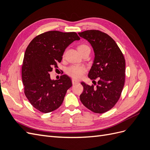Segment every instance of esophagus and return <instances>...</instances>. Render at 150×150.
<instances>
[{"label":"esophagus","instance_id":"34e87169","mask_svg":"<svg viewBox=\"0 0 150 150\" xmlns=\"http://www.w3.org/2000/svg\"><path fill=\"white\" fill-rule=\"evenodd\" d=\"M72 84L74 85V84H77V83H78V81L75 80V79H72Z\"/></svg>","mask_w":150,"mask_h":150}]
</instances>
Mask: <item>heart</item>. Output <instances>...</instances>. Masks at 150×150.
I'll return each instance as SVG.
<instances>
[{
	"mask_svg": "<svg viewBox=\"0 0 150 150\" xmlns=\"http://www.w3.org/2000/svg\"><path fill=\"white\" fill-rule=\"evenodd\" d=\"M78 52L81 54L86 50H90L88 46L86 44H81L77 47ZM86 71V68L83 66H71L66 70L67 75L74 79H80Z\"/></svg>",
	"mask_w": 150,
	"mask_h": 150,
	"instance_id": "obj_1",
	"label": "heart"
}]
</instances>
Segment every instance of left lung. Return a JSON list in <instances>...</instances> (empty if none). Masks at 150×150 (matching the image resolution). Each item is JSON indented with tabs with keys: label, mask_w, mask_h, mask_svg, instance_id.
Returning <instances> with one entry per match:
<instances>
[{
	"label": "left lung",
	"mask_w": 150,
	"mask_h": 150,
	"mask_svg": "<svg viewBox=\"0 0 150 150\" xmlns=\"http://www.w3.org/2000/svg\"><path fill=\"white\" fill-rule=\"evenodd\" d=\"M91 44L94 60L88 77L94 84L82 82L80 95L83 105L96 113H104L115 106L121 96L125 81V59L120 47L110 35L98 30L79 33ZM96 85V86H94Z\"/></svg>",
	"instance_id": "1"
}]
</instances>
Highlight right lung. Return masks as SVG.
I'll list each match as a JSON object with an SVG mask.
<instances>
[{"mask_svg":"<svg viewBox=\"0 0 150 150\" xmlns=\"http://www.w3.org/2000/svg\"><path fill=\"white\" fill-rule=\"evenodd\" d=\"M77 33L51 30L36 36L28 45L22 66L24 94L34 108L47 113L62 104L67 90L72 86L66 74L58 80H51L50 72L58 67L66 48L79 40Z\"/></svg>","mask_w":150,"mask_h":150,"instance_id":"1","label":"right lung"}]
</instances>
